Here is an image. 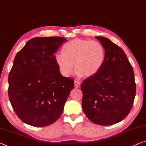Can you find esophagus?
Here are the masks:
<instances>
[{"label": "esophagus", "mask_w": 146, "mask_h": 146, "mask_svg": "<svg viewBox=\"0 0 146 146\" xmlns=\"http://www.w3.org/2000/svg\"><path fill=\"white\" fill-rule=\"evenodd\" d=\"M80 86V84L79 82H78V81H75V87L76 88H78Z\"/></svg>", "instance_id": "esophagus-1"}]
</instances>
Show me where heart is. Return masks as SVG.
I'll use <instances>...</instances> for the list:
<instances>
[{"instance_id": "b5f03b06", "label": "heart", "mask_w": 146, "mask_h": 146, "mask_svg": "<svg viewBox=\"0 0 146 146\" xmlns=\"http://www.w3.org/2000/svg\"><path fill=\"white\" fill-rule=\"evenodd\" d=\"M105 58V49L100 42L75 38L64 46L63 53L56 54L55 60L65 77L73 72V64L78 75L91 77L99 72Z\"/></svg>"}]
</instances>
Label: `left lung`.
Here are the masks:
<instances>
[{
    "label": "left lung",
    "mask_w": 146,
    "mask_h": 146,
    "mask_svg": "<svg viewBox=\"0 0 146 146\" xmlns=\"http://www.w3.org/2000/svg\"><path fill=\"white\" fill-rule=\"evenodd\" d=\"M102 44L106 58L99 72L83 81L82 106L91 122L109 125L129 114L136 95L134 71L124 51L103 36H95Z\"/></svg>",
    "instance_id": "obj_1"
}]
</instances>
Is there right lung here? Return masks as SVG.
Here are the masks:
<instances>
[{
  "mask_svg": "<svg viewBox=\"0 0 146 146\" xmlns=\"http://www.w3.org/2000/svg\"><path fill=\"white\" fill-rule=\"evenodd\" d=\"M66 39L35 37L15 56L8 76V96L23 122L44 127L57 120L74 88L73 78L61 75L55 54Z\"/></svg>",
  "mask_w": 146,
  "mask_h": 146,
  "instance_id": "1",
  "label": "right lung"
}]
</instances>
